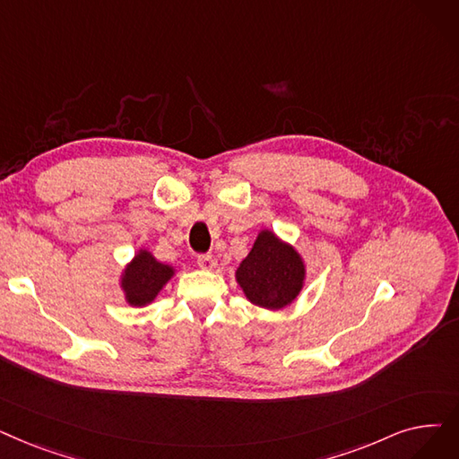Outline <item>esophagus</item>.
I'll return each mask as SVG.
<instances>
[{
    "label": "esophagus",
    "mask_w": 459,
    "mask_h": 459,
    "mask_svg": "<svg viewBox=\"0 0 459 459\" xmlns=\"http://www.w3.org/2000/svg\"><path fill=\"white\" fill-rule=\"evenodd\" d=\"M196 264H198V268H203V270H213L217 266V258L213 255H210V253L198 255L196 256Z\"/></svg>",
    "instance_id": "34e87169"
}]
</instances>
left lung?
<instances>
[{
	"label": "left lung",
	"instance_id": "1",
	"mask_svg": "<svg viewBox=\"0 0 459 459\" xmlns=\"http://www.w3.org/2000/svg\"><path fill=\"white\" fill-rule=\"evenodd\" d=\"M236 279L255 306L281 309L302 289L304 263L290 246L263 230L238 268Z\"/></svg>",
	"mask_w": 459,
	"mask_h": 459
}]
</instances>
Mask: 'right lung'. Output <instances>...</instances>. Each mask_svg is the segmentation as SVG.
I'll return each mask as SVG.
<instances>
[{
  "mask_svg": "<svg viewBox=\"0 0 459 459\" xmlns=\"http://www.w3.org/2000/svg\"><path fill=\"white\" fill-rule=\"evenodd\" d=\"M172 275V268L157 263L148 251H141L127 266L122 285L131 306L150 304Z\"/></svg>",
  "mask_w": 459,
  "mask_h": 459,
  "instance_id": "add662e5",
  "label": "right lung"
}]
</instances>
